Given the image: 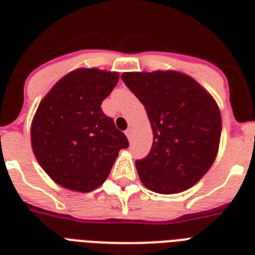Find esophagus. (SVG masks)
<instances>
[{"instance_id":"esophagus-1","label":"esophagus","mask_w":255,"mask_h":255,"mask_svg":"<svg viewBox=\"0 0 255 255\" xmlns=\"http://www.w3.org/2000/svg\"><path fill=\"white\" fill-rule=\"evenodd\" d=\"M125 135H126V136H128V139H129V140H130V139H131V135H132V130L131 129H128L125 131Z\"/></svg>"}]
</instances>
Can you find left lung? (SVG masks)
<instances>
[{
  "label": "left lung",
  "instance_id": "obj_1",
  "mask_svg": "<svg viewBox=\"0 0 255 255\" xmlns=\"http://www.w3.org/2000/svg\"><path fill=\"white\" fill-rule=\"evenodd\" d=\"M121 79L144 105L152 126L149 154L135 162L140 181L159 194L191 188L217 157L222 119L215 98L175 70L124 73Z\"/></svg>",
  "mask_w": 255,
  "mask_h": 255
}]
</instances>
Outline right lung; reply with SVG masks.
Here are the masks:
<instances>
[{"label":"right lung","mask_w":255,"mask_h":255,"mask_svg":"<svg viewBox=\"0 0 255 255\" xmlns=\"http://www.w3.org/2000/svg\"><path fill=\"white\" fill-rule=\"evenodd\" d=\"M119 73L97 67L73 70L40 101L30 126L33 153L56 184L89 193L110 175L120 149L129 147L101 105Z\"/></svg>","instance_id":"1"}]
</instances>
